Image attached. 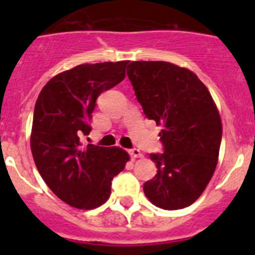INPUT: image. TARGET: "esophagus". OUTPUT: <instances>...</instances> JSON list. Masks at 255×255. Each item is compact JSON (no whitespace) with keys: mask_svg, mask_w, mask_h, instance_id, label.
Masks as SVG:
<instances>
[{"mask_svg":"<svg viewBox=\"0 0 255 255\" xmlns=\"http://www.w3.org/2000/svg\"><path fill=\"white\" fill-rule=\"evenodd\" d=\"M129 154L131 158H139V157H141V152L138 148H132V149H130Z\"/></svg>","mask_w":255,"mask_h":255,"instance_id":"obj_1","label":"esophagus"}]
</instances>
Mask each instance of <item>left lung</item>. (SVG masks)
<instances>
[{"label":"left lung","mask_w":255,"mask_h":255,"mask_svg":"<svg viewBox=\"0 0 255 255\" xmlns=\"http://www.w3.org/2000/svg\"><path fill=\"white\" fill-rule=\"evenodd\" d=\"M128 76L147 119L163 129V153H152L157 173L144 194L162 209L193 204L217 166L222 124L206 85L190 70L164 61H134Z\"/></svg>","instance_id":"1"}]
</instances>
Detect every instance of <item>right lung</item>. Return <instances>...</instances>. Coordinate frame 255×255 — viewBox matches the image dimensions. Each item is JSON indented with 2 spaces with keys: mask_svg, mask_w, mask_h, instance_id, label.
<instances>
[{
  "mask_svg": "<svg viewBox=\"0 0 255 255\" xmlns=\"http://www.w3.org/2000/svg\"><path fill=\"white\" fill-rule=\"evenodd\" d=\"M129 61L75 66L52 78L38 97L30 148L48 188L69 206L93 209L111 194L112 179L129 154L119 147L88 144L97 98L121 83Z\"/></svg>",
  "mask_w": 255,
  "mask_h": 255,
  "instance_id": "add662e5",
  "label": "right lung"
}]
</instances>
